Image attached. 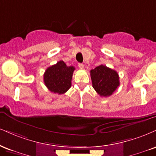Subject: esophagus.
Returning <instances> with one entry per match:
<instances>
[{
    "mask_svg": "<svg viewBox=\"0 0 156 156\" xmlns=\"http://www.w3.org/2000/svg\"><path fill=\"white\" fill-rule=\"evenodd\" d=\"M78 67H79L80 69H83V67H84L83 64H82V63L78 64Z\"/></svg>",
    "mask_w": 156,
    "mask_h": 156,
    "instance_id": "obj_1",
    "label": "esophagus"
}]
</instances>
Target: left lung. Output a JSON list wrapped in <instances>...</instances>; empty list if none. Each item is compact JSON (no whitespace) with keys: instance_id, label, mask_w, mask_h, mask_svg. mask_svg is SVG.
<instances>
[{"instance_id":"left-lung-1","label":"left lung","mask_w":156,"mask_h":156,"mask_svg":"<svg viewBox=\"0 0 156 156\" xmlns=\"http://www.w3.org/2000/svg\"><path fill=\"white\" fill-rule=\"evenodd\" d=\"M93 88L101 97H109L120 85L119 76L115 70L101 65L90 71Z\"/></svg>"}]
</instances>
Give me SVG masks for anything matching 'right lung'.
I'll use <instances>...</instances> for the list:
<instances>
[{
    "label": "right lung",
    "mask_w": 156,
    "mask_h": 156,
    "mask_svg": "<svg viewBox=\"0 0 156 156\" xmlns=\"http://www.w3.org/2000/svg\"><path fill=\"white\" fill-rule=\"evenodd\" d=\"M73 66H67L63 61L46 69L44 75V81L48 89L51 92L62 94L71 87Z\"/></svg>",
    "instance_id": "right-lung-1"
}]
</instances>
